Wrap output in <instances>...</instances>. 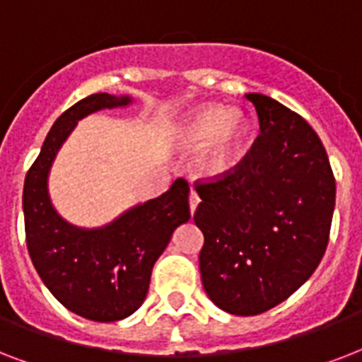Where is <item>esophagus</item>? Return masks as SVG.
<instances>
[{"mask_svg":"<svg viewBox=\"0 0 362 362\" xmlns=\"http://www.w3.org/2000/svg\"><path fill=\"white\" fill-rule=\"evenodd\" d=\"M199 201H201V199H199L197 192H195V189H192V192H189V210H192V214L195 212V210H197Z\"/></svg>","mask_w":362,"mask_h":362,"instance_id":"34e87169","label":"esophagus"}]
</instances>
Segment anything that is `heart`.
<instances>
[{
	"instance_id": "b5f03b06",
	"label": "heart",
	"mask_w": 362,
	"mask_h": 362,
	"mask_svg": "<svg viewBox=\"0 0 362 362\" xmlns=\"http://www.w3.org/2000/svg\"><path fill=\"white\" fill-rule=\"evenodd\" d=\"M247 124L237 110L206 107L199 110L182 127L180 141L189 150H201L197 167L209 176L223 175L240 152Z\"/></svg>"
}]
</instances>
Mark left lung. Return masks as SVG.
I'll list each match as a JSON object with an SVG mask.
<instances>
[{
	"instance_id": "1",
	"label": "left lung",
	"mask_w": 362,
	"mask_h": 362,
	"mask_svg": "<svg viewBox=\"0 0 362 362\" xmlns=\"http://www.w3.org/2000/svg\"><path fill=\"white\" fill-rule=\"evenodd\" d=\"M259 118L250 152L197 182L201 280L223 312L257 315L291 297L317 269L331 233L337 184L320 136L303 116L247 93Z\"/></svg>"
}]
</instances>
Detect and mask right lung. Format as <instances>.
<instances>
[{
  "label": "right lung",
  "mask_w": 362,
  "mask_h": 362,
  "mask_svg": "<svg viewBox=\"0 0 362 362\" xmlns=\"http://www.w3.org/2000/svg\"><path fill=\"white\" fill-rule=\"evenodd\" d=\"M131 101L129 95L93 93L65 110L28 170L22 195L28 252L42 284L65 308L101 323L124 320L144 303L153 263L176 227L192 218L184 178L98 229L71 226L50 203L48 173L76 122Z\"/></svg>",
  "instance_id": "obj_1"
}]
</instances>
